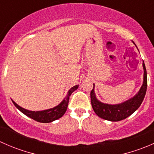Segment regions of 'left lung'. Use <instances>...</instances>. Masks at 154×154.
<instances>
[{"label": "left lung", "mask_w": 154, "mask_h": 154, "mask_svg": "<svg viewBox=\"0 0 154 154\" xmlns=\"http://www.w3.org/2000/svg\"><path fill=\"white\" fill-rule=\"evenodd\" d=\"M142 66L144 68V80L140 90L134 97L122 103L111 105L99 101L95 96L94 85L93 89L91 90V94H90L91 103L94 112L99 117L105 120L110 121V122H119V121L127 119L140 106L145 96L147 86V71H146L144 62L142 63Z\"/></svg>", "instance_id": "left-lung-1"}]
</instances>
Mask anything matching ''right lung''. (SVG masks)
I'll return each mask as SVG.
<instances>
[{"mask_svg": "<svg viewBox=\"0 0 154 154\" xmlns=\"http://www.w3.org/2000/svg\"><path fill=\"white\" fill-rule=\"evenodd\" d=\"M77 88H78V85L73 86L72 88H70L69 91H68V94L66 95V97L63 99V101L58 106L54 107L52 109H49L42 110V111H29V110L25 109L18 106L12 100V101L13 103V104L21 112L24 113L25 116H28L30 119H33V120L36 121L38 122H41V123H50V122H52L54 121L57 120V119L61 118L65 114V112H66V109H67L70 95L72 94L73 91L77 89Z\"/></svg>", "mask_w": 154, "mask_h": 154, "instance_id": "obj_1", "label": "right lung"}]
</instances>
